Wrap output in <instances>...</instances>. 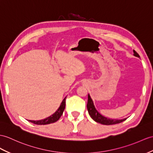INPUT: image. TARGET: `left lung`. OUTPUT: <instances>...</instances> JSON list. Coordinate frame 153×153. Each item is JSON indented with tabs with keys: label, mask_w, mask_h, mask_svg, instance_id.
<instances>
[{
	"label": "left lung",
	"mask_w": 153,
	"mask_h": 153,
	"mask_svg": "<svg viewBox=\"0 0 153 153\" xmlns=\"http://www.w3.org/2000/svg\"><path fill=\"white\" fill-rule=\"evenodd\" d=\"M65 98H64V100H62V102H61L60 106H59V107L58 108V109L53 114H52L51 115H50V116H48V117L44 119V120H38V121L29 120V121L32 123H34L36 125H47V124L53 123H55L56 121H57L59 119V117H61V115L63 114V111H64V110L65 109ZM90 115H91V117H92L93 120H94V117H93V116H92V114H90Z\"/></svg>",
	"instance_id": "8db88e82"
}]
</instances>
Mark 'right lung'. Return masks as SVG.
Returning a JSON list of instances; mask_svg holds the SVG:
<instances>
[{
  "instance_id": "add662e5",
  "label": "right lung",
  "mask_w": 153,
  "mask_h": 153,
  "mask_svg": "<svg viewBox=\"0 0 153 153\" xmlns=\"http://www.w3.org/2000/svg\"><path fill=\"white\" fill-rule=\"evenodd\" d=\"M89 99H91L90 96H88V101ZM91 114H92L93 117L95 121L105 125H110L120 123L126 120V119H123V120H114V119L107 118L100 114L99 111L96 110L95 106H94V112H93Z\"/></svg>"
}]
</instances>
